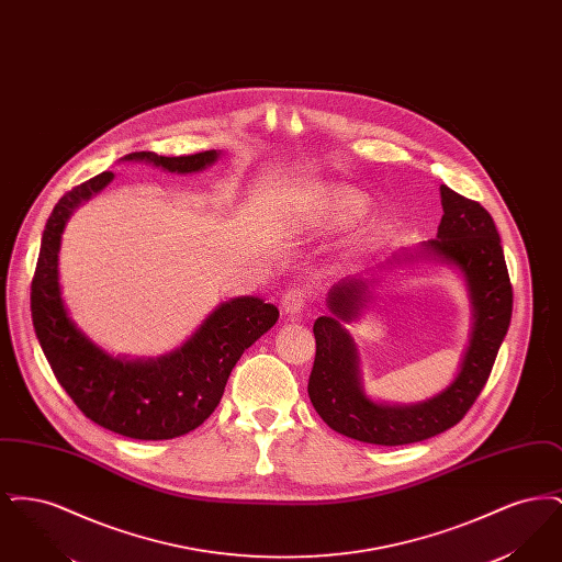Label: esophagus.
Here are the masks:
<instances>
[{
  "label": "esophagus",
  "mask_w": 562,
  "mask_h": 562,
  "mask_svg": "<svg viewBox=\"0 0 562 562\" xmlns=\"http://www.w3.org/2000/svg\"><path fill=\"white\" fill-rule=\"evenodd\" d=\"M305 303H307L305 291H303V289H291V291H286V293L282 294V303H280V305H282V312H284V314L299 316V314L303 312Z\"/></svg>",
  "instance_id": "esophagus-1"
}]
</instances>
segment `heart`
Segmentation results:
<instances>
[{
  "label": "heart",
  "mask_w": 562,
  "mask_h": 562,
  "mask_svg": "<svg viewBox=\"0 0 562 562\" xmlns=\"http://www.w3.org/2000/svg\"><path fill=\"white\" fill-rule=\"evenodd\" d=\"M367 213L369 200L360 191L346 186H322L305 198L303 211L299 214V225L303 229L316 232L346 229ZM383 225H373L369 234L379 238L383 236Z\"/></svg>",
  "instance_id": "heart-1"
}]
</instances>
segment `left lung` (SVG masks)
<instances>
[{
    "label": "left lung",
    "mask_w": 562,
    "mask_h": 562,
    "mask_svg": "<svg viewBox=\"0 0 562 562\" xmlns=\"http://www.w3.org/2000/svg\"><path fill=\"white\" fill-rule=\"evenodd\" d=\"M442 218L434 240L394 252L376 269L417 261L445 263L465 282L472 305V330L453 381L428 401L387 404L367 396L360 356L346 324L358 321L373 299L374 271L337 282L326 305L328 316L314 322L316 360L307 392L322 422L335 431L369 445L398 447L428 440L463 419L491 374L512 318V284L493 216L453 189L440 188Z\"/></svg>",
    "instance_id": "obj_1"
}]
</instances>
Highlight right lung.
Wrapping results in <instances>:
<instances>
[{
	"mask_svg": "<svg viewBox=\"0 0 562 562\" xmlns=\"http://www.w3.org/2000/svg\"><path fill=\"white\" fill-rule=\"evenodd\" d=\"M218 156L216 149L179 158L134 151L122 161L189 175L213 166ZM111 181L113 172H101L54 206L31 282V318L54 376L90 422L134 440H170L213 415L244 349L268 333L280 312L259 296H236L214 307L181 348L158 358L111 356L99 348L67 312L58 252L69 216Z\"/></svg>",
	"mask_w": 562,
	"mask_h": 562,
	"instance_id": "add662e5",
	"label": "right lung"
}]
</instances>
